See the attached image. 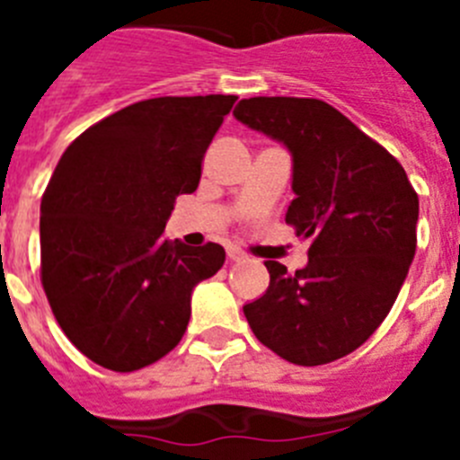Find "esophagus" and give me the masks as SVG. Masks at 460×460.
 Segmentation results:
<instances>
[{
  "mask_svg": "<svg viewBox=\"0 0 460 460\" xmlns=\"http://www.w3.org/2000/svg\"><path fill=\"white\" fill-rule=\"evenodd\" d=\"M227 258H230V260H242L243 258V251L237 249V246H227Z\"/></svg>",
  "mask_w": 460,
  "mask_h": 460,
  "instance_id": "obj_1",
  "label": "esophagus"
}]
</instances>
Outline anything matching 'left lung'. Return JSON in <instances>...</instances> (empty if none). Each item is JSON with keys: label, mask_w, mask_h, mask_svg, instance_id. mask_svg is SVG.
I'll return each instance as SVG.
<instances>
[{"label": "left lung", "mask_w": 460, "mask_h": 460, "mask_svg": "<svg viewBox=\"0 0 460 460\" xmlns=\"http://www.w3.org/2000/svg\"><path fill=\"white\" fill-rule=\"evenodd\" d=\"M234 119L292 156L286 223L311 239L306 267L267 260L270 288L243 306L262 345L299 367L357 350L396 302L417 249L420 198L403 165L318 99H242Z\"/></svg>", "instance_id": "1"}]
</instances>
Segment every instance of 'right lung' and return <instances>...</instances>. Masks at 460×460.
I'll return each instance as SVG.
<instances>
[{
  "mask_svg": "<svg viewBox=\"0 0 460 460\" xmlns=\"http://www.w3.org/2000/svg\"><path fill=\"white\" fill-rule=\"evenodd\" d=\"M237 96L133 103L71 142L40 200V280L75 348L110 371H137L180 343L190 292L226 262L218 243L164 237L181 193Z\"/></svg>",
  "mask_w": 460,
  "mask_h": 460,
  "instance_id": "add662e5",
  "label": "right lung"
}]
</instances>
